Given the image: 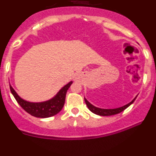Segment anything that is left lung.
<instances>
[{"label":"left lung","mask_w":156,"mask_h":156,"mask_svg":"<svg viewBox=\"0 0 156 156\" xmlns=\"http://www.w3.org/2000/svg\"><path fill=\"white\" fill-rule=\"evenodd\" d=\"M137 96L133 99V100L130 101L128 104L122 106V107H119V108H98L96 106L93 105L92 104H90L87 100L84 98V101L85 102H86L87 106V108L90 109V112H92L93 113L96 114V115H102V116H108V115H115V114H118L121 112H122L123 110L126 109V108H128L132 103L136 99Z\"/></svg>","instance_id":"1"}]
</instances>
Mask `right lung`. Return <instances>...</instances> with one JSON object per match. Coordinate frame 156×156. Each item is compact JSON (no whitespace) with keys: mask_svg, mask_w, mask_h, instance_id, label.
<instances>
[{"mask_svg":"<svg viewBox=\"0 0 156 156\" xmlns=\"http://www.w3.org/2000/svg\"><path fill=\"white\" fill-rule=\"evenodd\" d=\"M72 83L73 81H70L58 92L55 97L41 102H30L24 100L19 97L11 85L10 90L19 105L29 114L37 118H48L55 115L63 108L66 101V92Z\"/></svg>","mask_w":156,"mask_h":156,"instance_id":"obj_1","label":"right lung"}]
</instances>
